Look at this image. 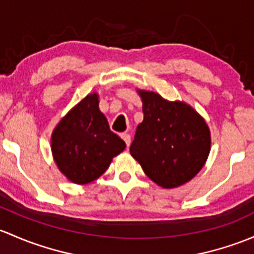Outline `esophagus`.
<instances>
[{"mask_svg": "<svg viewBox=\"0 0 254 254\" xmlns=\"http://www.w3.org/2000/svg\"><path fill=\"white\" fill-rule=\"evenodd\" d=\"M120 136H122V138L125 141V143H127V147H129L130 142H131V136H130V134H127V132H123Z\"/></svg>", "mask_w": 254, "mask_h": 254, "instance_id": "esophagus-1", "label": "esophagus"}]
</instances>
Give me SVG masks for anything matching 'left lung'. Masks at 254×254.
<instances>
[{"mask_svg":"<svg viewBox=\"0 0 254 254\" xmlns=\"http://www.w3.org/2000/svg\"><path fill=\"white\" fill-rule=\"evenodd\" d=\"M143 120L136 129L130 153L157 185H184L203 168L210 151V131L204 119L185 102L137 90Z\"/></svg>","mask_w":254,"mask_h":254,"instance_id":"8db88e82","label":"left lung"}]
</instances>
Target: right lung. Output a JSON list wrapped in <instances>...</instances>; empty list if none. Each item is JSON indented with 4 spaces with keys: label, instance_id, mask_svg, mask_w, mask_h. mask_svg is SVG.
I'll list each match as a JSON object with an SVG mask.
<instances>
[{
    "label": "right lung",
    "instance_id": "add662e5",
    "mask_svg": "<svg viewBox=\"0 0 254 254\" xmlns=\"http://www.w3.org/2000/svg\"><path fill=\"white\" fill-rule=\"evenodd\" d=\"M127 147L109 129L98 108V95H87L63 117L51 137V149L58 169L69 181L85 185L100 178L112 159Z\"/></svg>",
    "mask_w": 254,
    "mask_h": 254
}]
</instances>
